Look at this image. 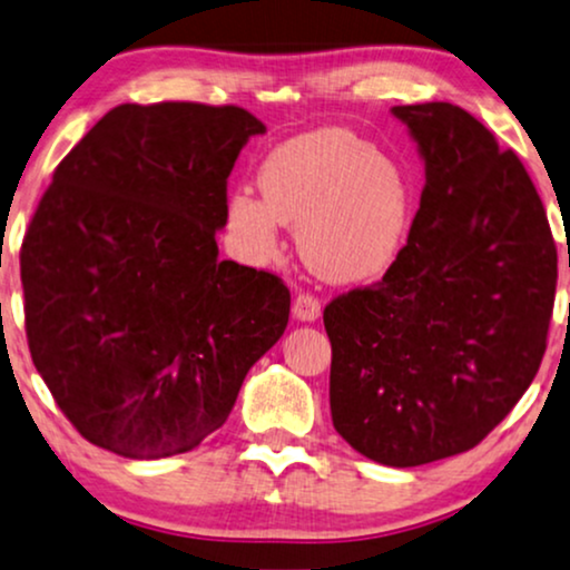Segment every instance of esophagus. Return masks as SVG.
<instances>
[{
    "label": "esophagus",
    "mask_w": 570,
    "mask_h": 570,
    "mask_svg": "<svg viewBox=\"0 0 570 570\" xmlns=\"http://www.w3.org/2000/svg\"><path fill=\"white\" fill-rule=\"evenodd\" d=\"M320 314H322L320 298H314L312 293L295 295V298H293V316H295V320L314 322V320H320Z\"/></svg>",
    "instance_id": "34e87169"
}]
</instances>
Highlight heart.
<instances>
[{
  "label": "heart",
  "mask_w": 570,
  "mask_h": 570,
  "mask_svg": "<svg viewBox=\"0 0 570 570\" xmlns=\"http://www.w3.org/2000/svg\"><path fill=\"white\" fill-rule=\"evenodd\" d=\"M262 198H230L233 230L254 254L275 250L279 227L293 225L303 262L335 283L380 272L405 227V188L397 169L366 140L340 128L303 132L275 146L258 167Z\"/></svg>",
  "instance_id": "obj_1"
}]
</instances>
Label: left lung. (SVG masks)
I'll return each mask as SVG.
<instances>
[{
	"label": "left lung",
	"instance_id": "8db88e82",
	"mask_svg": "<svg viewBox=\"0 0 570 570\" xmlns=\"http://www.w3.org/2000/svg\"><path fill=\"white\" fill-rule=\"evenodd\" d=\"M426 167L409 243L380 283L324 308L330 411L376 463L421 465L476 448L539 372L558 248L534 183L474 115L393 107Z\"/></svg>",
	"mask_w": 570,
	"mask_h": 570
}]
</instances>
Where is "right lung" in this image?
I'll list each match as a JSON object with an SVG mask.
<instances>
[{"label": "right lung", "mask_w": 570, "mask_h": 570, "mask_svg": "<svg viewBox=\"0 0 570 570\" xmlns=\"http://www.w3.org/2000/svg\"><path fill=\"white\" fill-rule=\"evenodd\" d=\"M258 132L267 125L233 105H120L51 175L20 246L26 337L94 445L188 453L283 337L287 285L217 248L227 177Z\"/></svg>", "instance_id": "add662e5"}]
</instances>
